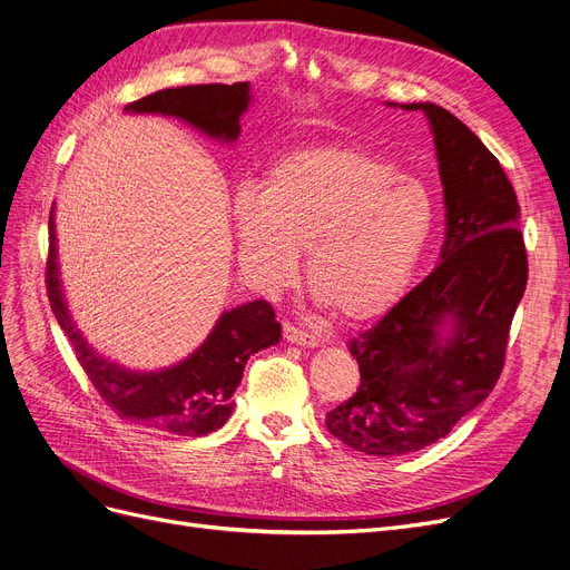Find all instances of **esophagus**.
<instances>
[{
	"label": "esophagus",
	"instance_id": "obj_1",
	"mask_svg": "<svg viewBox=\"0 0 570 570\" xmlns=\"http://www.w3.org/2000/svg\"><path fill=\"white\" fill-rule=\"evenodd\" d=\"M283 336H285V341H289V344H297V346H304V348H315L317 344H321V341H317L313 334H308L299 327H294L289 323L283 325Z\"/></svg>",
	"mask_w": 570,
	"mask_h": 570
}]
</instances>
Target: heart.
<instances>
[{
    "label": "heart",
    "instance_id": "b5f03b06",
    "mask_svg": "<svg viewBox=\"0 0 570 570\" xmlns=\"http://www.w3.org/2000/svg\"><path fill=\"white\" fill-rule=\"evenodd\" d=\"M238 253L257 287L292 283L306 247L311 292L346 323L389 313L412 283L435 229V198L391 158L313 147L283 156L259 191L232 200Z\"/></svg>",
    "mask_w": 570,
    "mask_h": 570
}]
</instances>
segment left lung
<instances>
[{"label":"left lung","instance_id":"obj_1","mask_svg":"<svg viewBox=\"0 0 570 570\" xmlns=\"http://www.w3.org/2000/svg\"><path fill=\"white\" fill-rule=\"evenodd\" d=\"M400 107L423 111L430 124L446 238L435 271L348 341L360 385L325 423L336 440L367 456H402L435 444L489 397L529 281L517 194L498 158L444 107Z\"/></svg>","mask_w":570,"mask_h":570}]
</instances>
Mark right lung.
<instances>
[{"instance_id": "add662e5", "label": "right lung", "mask_w": 570, "mask_h": 570, "mask_svg": "<svg viewBox=\"0 0 570 570\" xmlns=\"http://www.w3.org/2000/svg\"><path fill=\"white\" fill-rule=\"evenodd\" d=\"M249 83H200L164 88L156 94L126 105L132 114H164L175 117L208 138L219 142H236L240 135V117L249 107ZM49 217V262L47 289L58 325L72 341L77 360L94 383L107 406L124 421L145 428L164 430L170 435L200 438L219 430L234 412L232 395L243 379L249 360L281 341V323L271 304L264 299L247 302L224 311L208 338L181 362L158 372H132L121 364L102 357L88 346L77 330L70 308L65 302L60 283L56 222Z\"/></svg>"}]
</instances>
